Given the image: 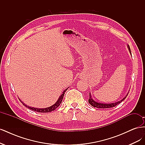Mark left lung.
<instances>
[{
  "label": "left lung",
  "mask_w": 145,
  "mask_h": 145,
  "mask_svg": "<svg viewBox=\"0 0 145 145\" xmlns=\"http://www.w3.org/2000/svg\"><path fill=\"white\" fill-rule=\"evenodd\" d=\"M128 50H129L130 53L131 54V49H130L129 45H128ZM128 93L127 94V95L125 96V97L123 99H121L120 101H118V102H115V103H108H108H99V102H95V101H94L93 99H92L91 95L89 93V99L88 100V102L91 105V106H94L95 108H112V107L116 106V105L122 102V101H123L126 99V96L128 95Z\"/></svg>",
  "instance_id": "1"
}]
</instances>
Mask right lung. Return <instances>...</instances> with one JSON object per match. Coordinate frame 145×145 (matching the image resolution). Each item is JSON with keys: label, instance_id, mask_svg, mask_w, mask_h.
<instances>
[{"label": "right lung", "instance_id": "add662e5", "mask_svg": "<svg viewBox=\"0 0 145 145\" xmlns=\"http://www.w3.org/2000/svg\"><path fill=\"white\" fill-rule=\"evenodd\" d=\"M68 88L65 89L63 91V93H62V94H61V95L59 97V99L57 100V102H56L53 105H52V106H50V107H48V108H41V109H40V108H36L30 107V106H27V105H25V104L24 102H22V103H23V105H24L25 106H26V107L29 108V109H31V110H33V111H34L39 112H51V111H52L55 110V109H56L57 108V107H59V106L60 105V103H62V100H63V96H64L65 93L66 91H67Z\"/></svg>", "mask_w": 145, "mask_h": 145}]
</instances>
